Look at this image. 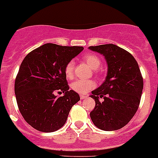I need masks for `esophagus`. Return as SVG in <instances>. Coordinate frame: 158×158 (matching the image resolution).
Wrapping results in <instances>:
<instances>
[{
  "mask_svg": "<svg viewBox=\"0 0 158 158\" xmlns=\"http://www.w3.org/2000/svg\"><path fill=\"white\" fill-rule=\"evenodd\" d=\"M86 95H80V98H81V99H85V98H86Z\"/></svg>",
  "mask_w": 158,
  "mask_h": 158,
  "instance_id": "obj_1",
  "label": "esophagus"
}]
</instances>
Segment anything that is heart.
I'll return each mask as SVG.
<instances>
[{
    "mask_svg": "<svg viewBox=\"0 0 158 158\" xmlns=\"http://www.w3.org/2000/svg\"><path fill=\"white\" fill-rule=\"evenodd\" d=\"M83 59L92 69H97L101 64V60L98 56L93 53L85 55ZM64 73L68 80H71L74 77V63L73 61L68 62L64 68ZM95 83L92 80H77L71 84V89L74 92L80 94H85L95 87Z\"/></svg>",
    "mask_w": 158,
    "mask_h": 158,
    "instance_id": "1",
    "label": "heart"
}]
</instances>
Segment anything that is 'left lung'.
I'll return each mask as SVG.
<instances>
[{"label": "left lung", "instance_id": "left-lung-1", "mask_svg": "<svg viewBox=\"0 0 158 158\" xmlns=\"http://www.w3.org/2000/svg\"><path fill=\"white\" fill-rule=\"evenodd\" d=\"M89 49L103 55L108 65L106 81L92 92L95 106L90 113L91 119L99 129L118 130L131 121L139 106L143 79L138 63L132 55L115 44L90 46Z\"/></svg>", "mask_w": 158, "mask_h": 158}]
</instances>
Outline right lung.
<instances>
[{
  "label": "right lung",
  "mask_w": 158,
  "mask_h": 158,
  "mask_svg": "<svg viewBox=\"0 0 158 158\" xmlns=\"http://www.w3.org/2000/svg\"><path fill=\"white\" fill-rule=\"evenodd\" d=\"M83 49L48 43L24 58L15 77V94L22 116L34 128L43 132L59 130L80 100L77 92L69 90L64 68ZM56 93L64 95L58 97Z\"/></svg>",
  "instance_id": "right-lung-1"
}]
</instances>
